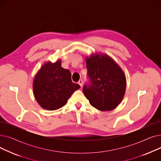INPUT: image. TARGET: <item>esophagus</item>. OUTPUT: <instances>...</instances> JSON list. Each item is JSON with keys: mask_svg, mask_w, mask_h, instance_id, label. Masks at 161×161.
Wrapping results in <instances>:
<instances>
[{"mask_svg": "<svg viewBox=\"0 0 161 161\" xmlns=\"http://www.w3.org/2000/svg\"><path fill=\"white\" fill-rule=\"evenodd\" d=\"M78 84H79V85H80L81 87H82V85H83V80H80L78 81Z\"/></svg>", "mask_w": 161, "mask_h": 161, "instance_id": "esophagus-1", "label": "esophagus"}]
</instances>
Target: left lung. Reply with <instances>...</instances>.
I'll list each match as a JSON object with an SVG mask.
<instances>
[{
	"instance_id": "left-lung-1",
	"label": "left lung",
	"mask_w": 161,
	"mask_h": 161,
	"mask_svg": "<svg viewBox=\"0 0 161 161\" xmlns=\"http://www.w3.org/2000/svg\"><path fill=\"white\" fill-rule=\"evenodd\" d=\"M89 84L83 92L92 106L100 111H110L119 105L126 89L125 75L113 59L106 54L86 57Z\"/></svg>"
}]
</instances>
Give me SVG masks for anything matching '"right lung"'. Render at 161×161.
Wrapping results in <instances>:
<instances>
[{
  "mask_svg": "<svg viewBox=\"0 0 161 161\" xmlns=\"http://www.w3.org/2000/svg\"><path fill=\"white\" fill-rule=\"evenodd\" d=\"M34 95L39 105L47 110L64 106L73 92L80 86L73 83L70 72L61 66V61L47 62L38 70L33 81Z\"/></svg>",
  "mask_w": 161,
  "mask_h": 161,
  "instance_id": "add662e5",
  "label": "right lung"
}]
</instances>
